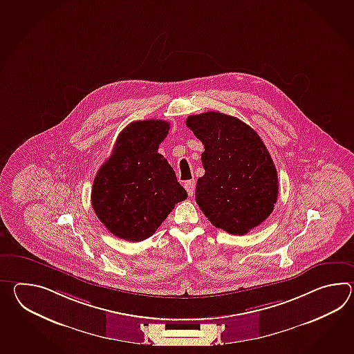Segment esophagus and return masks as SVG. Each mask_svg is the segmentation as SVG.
<instances>
[{"label": "esophagus", "mask_w": 354, "mask_h": 354, "mask_svg": "<svg viewBox=\"0 0 354 354\" xmlns=\"http://www.w3.org/2000/svg\"><path fill=\"white\" fill-rule=\"evenodd\" d=\"M184 188L187 189V192H188L189 196H193V194H194V190H196V181H185V184H184Z\"/></svg>", "instance_id": "34e87169"}]
</instances>
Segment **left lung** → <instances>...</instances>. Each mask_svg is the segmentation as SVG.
Listing matches in <instances>:
<instances>
[{
  "label": "left lung",
  "mask_w": 354,
  "mask_h": 354,
  "mask_svg": "<svg viewBox=\"0 0 354 354\" xmlns=\"http://www.w3.org/2000/svg\"><path fill=\"white\" fill-rule=\"evenodd\" d=\"M187 127L205 146L196 205L213 226L248 234L273 212L278 196L277 169L266 145L244 122L218 111L190 115Z\"/></svg>",
  "instance_id": "obj_1"
}]
</instances>
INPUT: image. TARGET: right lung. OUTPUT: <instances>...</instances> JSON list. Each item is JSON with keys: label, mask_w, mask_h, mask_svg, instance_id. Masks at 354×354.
I'll return each instance as SVG.
<instances>
[{"label": "right lung", "mask_w": 354, "mask_h": 354, "mask_svg": "<svg viewBox=\"0 0 354 354\" xmlns=\"http://www.w3.org/2000/svg\"><path fill=\"white\" fill-rule=\"evenodd\" d=\"M169 129L170 124L158 119L128 124L95 176L91 205L102 225L119 239L132 243L149 239L188 196L158 152Z\"/></svg>", "instance_id": "1"}]
</instances>
